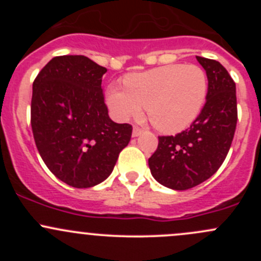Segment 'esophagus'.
<instances>
[{
	"label": "esophagus",
	"mask_w": 261,
	"mask_h": 261,
	"mask_svg": "<svg viewBox=\"0 0 261 261\" xmlns=\"http://www.w3.org/2000/svg\"><path fill=\"white\" fill-rule=\"evenodd\" d=\"M144 131L143 127H139V126H134V130H133V136L134 138H136V136L140 135L141 133Z\"/></svg>",
	"instance_id": "obj_1"
}]
</instances>
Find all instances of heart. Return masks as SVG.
<instances>
[{"instance_id":"1","label":"heart","mask_w":261,"mask_h":261,"mask_svg":"<svg viewBox=\"0 0 261 261\" xmlns=\"http://www.w3.org/2000/svg\"><path fill=\"white\" fill-rule=\"evenodd\" d=\"M123 88L107 89V103L116 118H135L146 107L149 120L163 133L188 127L203 110L208 77L199 65L169 64L123 78Z\"/></svg>"}]
</instances>
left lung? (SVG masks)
Returning <instances> with one entry per match:
<instances>
[{
	"label": "left lung",
	"mask_w": 261,
	"mask_h": 261,
	"mask_svg": "<svg viewBox=\"0 0 261 261\" xmlns=\"http://www.w3.org/2000/svg\"><path fill=\"white\" fill-rule=\"evenodd\" d=\"M208 77L206 103L198 117L177 135L159 136L149 158L152 177L175 191L203 183L218 170L232 144L238 123L236 84L217 60L197 57Z\"/></svg>",
	"instance_id": "8db88e82"
}]
</instances>
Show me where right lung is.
Listing matches in <instances>:
<instances>
[{
  "mask_svg": "<svg viewBox=\"0 0 261 261\" xmlns=\"http://www.w3.org/2000/svg\"><path fill=\"white\" fill-rule=\"evenodd\" d=\"M107 72L84 55H60L33 83L31 128L50 172L74 188L99 184L114 170L133 134L110 118L102 89Z\"/></svg>",
  "mask_w": 261,
  "mask_h": 261,
  "instance_id": "right-lung-1",
  "label": "right lung"
}]
</instances>
